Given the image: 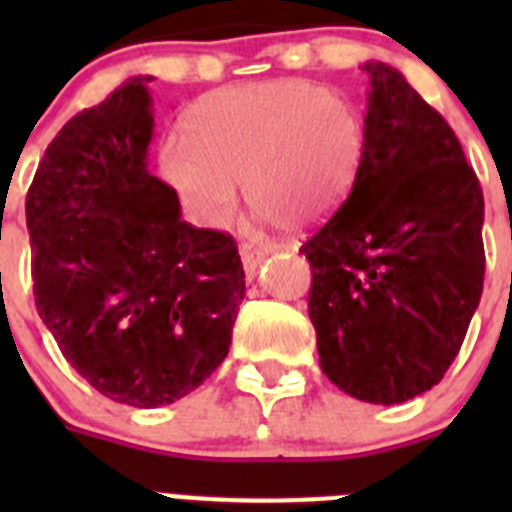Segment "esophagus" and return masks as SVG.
<instances>
[{
  "label": "esophagus",
  "instance_id": "1",
  "mask_svg": "<svg viewBox=\"0 0 512 512\" xmlns=\"http://www.w3.org/2000/svg\"><path fill=\"white\" fill-rule=\"evenodd\" d=\"M266 259L264 251H253L251 246H243L241 251V261H243V271H246V277L253 279L256 277V271H259L261 261Z\"/></svg>",
  "mask_w": 512,
  "mask_h": 512
}]
</instances>
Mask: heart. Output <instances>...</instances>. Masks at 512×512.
Wrapping results in <instances>:
<instances>
[{
    "label": "heart",
    "instance_id": "b5f03b06",
    "mask_svg": "<svg viewBox=\"0 0 512 512\" xmlns=\"http://www.w3.org/2000/svg\"><path fill=\"white\" fill-rule=\"evenodd\" d=\"M364 148L351 99L310 81H259L197 99L158 169L207 228L233 215L238 184L261 223L307 228L341 205Z\"/></svg>",
    "mask_w": 512,
    "mask_h": 512
}]
</instances>
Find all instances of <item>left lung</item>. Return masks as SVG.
Wrapping results in <instances>:
<instances>
[{"mask_svg":"<svg viewBox=\"0 0 512 512\" xmlns=\"http://www.w3.org/2000/svg\"><path fill=\"white\" fill-rule=\"evenodd\" d=\"M366 148L341 210L300 248L325 377L374 405L438 384L485 282V200L459 138L397 69L366 61Z\"/></svg>","mask_w":512,"mask_h":512,"instance_id":"8db88e82","label":"left lung"}]
</instances>
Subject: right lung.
Segmentation results:
<instances>
[{
	"mask_svg": "<svg viewBox=\"0 0 512 512\" xmlns=\"http://www.w3.org/2000/svg\"><path fill=\"white\" fill-rule=\"evenodd\" d=\"M153 76H130L45 148L25 202L35 305L94 390L151 410L228 356L246 274L233 238L182 220L148 174Z\"/></svg>",
	"mask_w": 512,
	"mask_h": 512,
	"instance_id": "add662e5",
	"label": "right lung"
}]
</instances>
